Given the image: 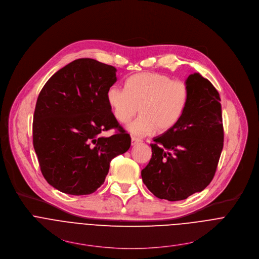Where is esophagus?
Returning a JSON list of instances; mask_svg holds the SVG:
<instances>
[{
	"label": "esophagus",
	"instance_id": "1",
	"mask_svg": "<svg viewBox=\"0 0 259 259\" xmlns=\"http://www.w3.org/2000/svg\"><path fill=\"white\" fill-rule=\"evenodd\" d=\"M140 142H141V140H139V139H137V138H134V137L132 138V145H133V146L139 144Z\"/></svg>",
	"mask_w": 259,
	"mask_h": 259
}]
</instances>
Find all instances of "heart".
<instances>
[{
    "label": "heart",
    "instance_id": "obj_1",
    "mask_svg": "<svg viewBox=\"0 0 259 259\" xmlns=\"http://www.w3.org/2000/svg\"><path fill=\"white\" fill-rule=\"evenodd\" d=\"M188 97L184 82L150 72L128 78L126 89L112 85L107 91L108 104L120 123H126L140 111L141 116L126 126L137 137L147 136L156 128L164 133L174 127L186 108Z\"/></svg>",
    "mask_w": 259,
    "mask_h": 259
}]
</instances>
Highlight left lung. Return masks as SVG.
Segmentation results:
<instances>
[{
    "instance_id": "8db88e82",
    "label": "left lung",
    "mask_w": 259,
    "mask_h": 259,
    "mask_svg": "<svg viewBox=\"0 0 259 259\" xmlns=\"http://www.w3.org/2000/svg\"><path fill=\"white\" fill-rule=\"evenodd\" d=\"M188 102L174 127L155 138L152 156L141 171L158 198L176 202L204 190L212 181L223 148L220 97L198 73L185 81Z\"/></svg>"
}]
</instances>
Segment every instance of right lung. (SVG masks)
<instances>
[{
  "mask_svg": "<svg viewBox=\"0 0 259 259\" xmlns=\"http://www.w3.org/2000/svg\"><path fill=\"white\" fill-rule=\"evenodd\" d=\"M117 70L93 59H79L46 82L36 104L33 143L41 171L67 194L95 192L105 181L111 159L126 152L131 138L107 101ZM117 128L106 138L101 133Z\"/></svg>",
  "mask_w": 259,
  "mask_h": 259,
  "instance_id": "1",
  "label": "right lung"
}]
</instances>
